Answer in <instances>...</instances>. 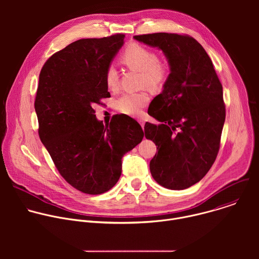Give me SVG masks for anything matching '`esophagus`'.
<instances>
[{
	"label": "esophagus",
	"mask_w": 259,
	"mask_h": 259,
	"mask_svg": "<svg viewBox=\"0 0 259 259\" xmlns=\"http://www.w3.org/2000/svg\"><path fill=\"white\" fill-rule=\"evenodd\" d=\"M138 122H139V124L141 125V127H142V129H143L144 124H145V120H144V119H142V118H140V119H138Z\"/></svg>",
	"instance_id": "obj_1"
}]
</instances>
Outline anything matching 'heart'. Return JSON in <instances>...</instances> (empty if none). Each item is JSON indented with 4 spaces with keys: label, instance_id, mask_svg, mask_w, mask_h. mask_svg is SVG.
Masks as SVG:
<instances>
[{
    "label": "heart",
    "instance_id": "obj_1",
    "mask_svg": "<svg viewBox=\"0 0 259 259\" xmlns=\"http://www.w3.org/2000/svg\"><path fill=\"white\" fill-rule=\"evenodd\" d=\"M121 61L127 67L141 72V83L153 91L162 89L170 75L168 62L159 60L156 52L136 43L126 47L121 56ZM105 84L109 90L118 88L119 77L115 67L109 66L106 69ZM147 102L149 95L144 92L126 93L117 100V107L125 115L139 117Z\"/></svg>",
    "mask_w": 259,
    "mask_h": 259
}]
</instances>
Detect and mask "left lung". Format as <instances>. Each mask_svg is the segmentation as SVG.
<instances>
[{"mask_svg": "<svg viewBox=\"0 0 259 259\" xmlns=\"http://www.w3.org/2000/svg\"><path fill=\"white\" fill-rule=\"evenodd\" d=\"M162 50L170 75L149 106L160 123H145L147 139L158 145L151 160L154 179L169 190H186L199 182L213 165L226 120L221 85L205 49L194 38L157 32L134 35Z\"/></svg>", "mask_w": 259, "mask_h": 259, "instance_id": "left-lung-1", "label": "left lung"}]
</instances>
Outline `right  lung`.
Wrapping results in <instances>:
<instances>
[{"mask_svg": "<svg viewBox=\"0 0 259 259\" xmlns=\"http://www.w3.org/2000/svg\"><path fill=\"white\" fill-rule=\"evenodd\" d=\"M125 34L82 39L53 54L39 77L34 109L39 135L61 176L78 191L100 195L122 173V158L142 140L141 126L117 115L105 126L93 105L110 97L105 71Z\"/></svg>", "mask_w": 259, "mask_h": 259, "instance_id": "right-lung-1", "label": "right lung"}]
</instances>
